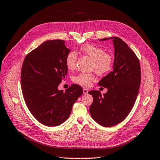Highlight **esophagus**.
I'll return each mask as SVG.
<instances>
[{"mask_svg":"<svg viewBox=\"0 0 160 160\" xmlns=\"http://www.w3.org/2000/svg\"><path fill=\"white\" fill-rule=\"evenodd\" d=\"M88 92V90L87 89H85V88L83 89V93H84V94H87Z\"/></svg>","mask_w":160,"mask_h":160,"instance_id":"esophagus-1","label":"esophagus"}]
</instances>
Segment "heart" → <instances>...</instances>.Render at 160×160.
Instances as JSON below:
<instances>
[{"label": "heart", "instance_id": "obj_1", "mask_svg": "<svg viewBox=\"0 0 160 160\" xmlns=\"http://www.w3.org/2000/svg\"><path fill=\"white\" fill-rule=\"evenodd\" d=\"M80 50L92 59L91 70H94L99 75H104L110 72L114 64V58L110 53H105L104 50L92 44H86L80 48ZM78 54L74 50L68 52L65 58V63L68 69L72 70L76 66ZM74 83L84 87H88L95 80L93 73L81 72L73 77Z\"/></svg>", "mask_w": 160, "mask_h": 160}]
</instances>
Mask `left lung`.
<instances>
[{
	"mask_svg": "<svg viewBox=\"0 0 160 160\" xmlns=\"http://www.w3.org/2000/svg\"><path fill=\"white\" fill-rule=\"evenodd\" d=\"M112 39L115 47L113 70L99 81L98 85L108 89L101 94L98 90L89 91L93 102L89 111L93 119L103 127H112L122 121L133 108L141 83L139 59L132 49L117 37Z\"/></svg>",
	"mask_w": 160,
	"mask_h": 160,
	"instance_id": "obj_1",
	"label": "left lung"
}]
</instances>
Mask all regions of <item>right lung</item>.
Returning <instances> with one entry per match:
<instances>
[{"label": "right lung", "instance_id": "1", "mask_svg": "<svg viewBox=\"0 0 160 160\" xmlns=\"http://www.w3.org/2000/svg\"><path fill=\"white\" fill-rule=\"evenodd\" d=\"M70 51L63 40L46 41L27 54L22 63L21 84L25 104L32 115L45 126L56 127L66 121L83 93L75 84L65 92L58 90L67 75L65 58Z\"/></svg>", "mask_w": 160, "mask_h": 160}]
</instances>
